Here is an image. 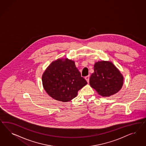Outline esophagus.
<instances>
[{
	"label": "esophagus",
	"mask_w": 146,
	"mask_h": 146,
	"mask_svg": "<svg viewBox=\"0 0 146 146\" xmlns=\"http://www.w3.org/2000/svg\"><path fill=\"white\" fill-rule=\"evenodd\" d=\"M85 79L86 80V81H87V82L89 83V76H86L85 77Z\"/></svg>",
	"instance_id": "esophagus-1"
}]
</instances>
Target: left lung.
Masks as SVG:
<instances>
[{
    "instance_id": "obj_1",
    "label": "left lung",
    "mask_w": 146,
    "mask_h": 146,
    "mask_svg": "<svg viewBox=\"0 0 146 146\" xmlns=\"http://www.w3.org/2000/svg\"><path fill=\"white\" fill-rule=\"evenodd\" d=\"M89 79L90 86L102 97H110L121 89L124 76L110 61L96 62Z\"/></svg>"
}]
</instances>
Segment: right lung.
I'll return each instance as SVG.
<instances>
[{"label": "right lung", "instance_id": "obj_1", "mask_svg": "<svg viewBox=\"0 0 146 146\" xmlns=\"http://www.w3.org/2000/svg\"><path fill=\"white\" fill-rule=\"evenodd\" d=\"M42 80L49 96L63 102L75 98L80 89L87 84L75 66V62L67 58L52 62L44 71Z\"/></svg>", "mask_w": 146, "mask_h": 146}]
</instances>
